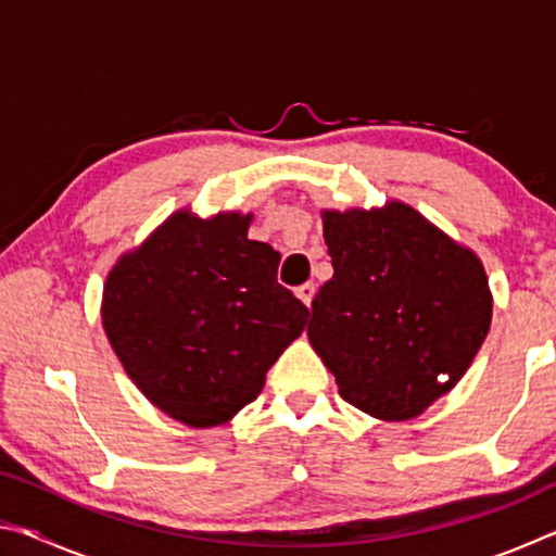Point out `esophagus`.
Instances as JSON below:
<instances>
[{"instance_id":"1","label":"esophagus","mask_w":556,"mask_h":556,"mask_svg":"<svg viewBox=\"0 0 556 556\" xmlns=\"http://www.w3.org/2000/svg\"><path fill=\"white\" fill-rule=\"evenodd\" d=\"M314 291H316V287L312 285V281H306V285H301L299 289H296V296L304 301L306 306H312V299H314Z\"/></svg>"}]
</instances>
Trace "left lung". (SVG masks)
I'll return each instance as SVG.
<instances>
[{
    "label": "left lung",
    "instance_id": "left-lung-1",
    "mask_svg": "<svg viewBox=\"0 0 556 556\" xmlns=\"http://www.w3.org/2000/svg\"><path fill=\"white\" fill-rule=\"evenodd\" d=\"M321 218L333 277L314 296L308 341L353 407L382 421L419 417L491 331L483 262L402 201Z\"/></svg>",
    "mask_w": 556,
    "mask_h": 556
}]
</instances>
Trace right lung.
<instances>
[{
	"label": "right lung",
	"instance_id": "obj_1",
	"mask_svg": "<svg viewBox=\"0 0 556 556\" xmlns=\"http://www.w3.org/2000/svg\"><path fill=\"white\" fill-rule=\"evenodd\" d=\"M252 213L168 215L102 287V328L139 392L186 427L228 421L265 388L308 308L277 281L279 252Z\"/></svg>",
	"mask_w": 556,
	"mask_h": 556
}]
</instances>
